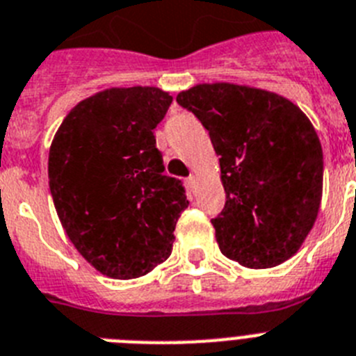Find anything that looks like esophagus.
<instances>
[{
	"mask_svg": "<svg viewBox=\"0 0 356 356\" xmlns=\"http://www.w3.org/2000/svg\"><path fill=\"white\" fill-rule=\"evenodd\" d=\"M186 184L190 190H193V188H195V177H193V175H190V177L186 179Z\"/></svg>",
	"mask_w": 356,
	"mask_h": 356,
	"instance_id": "obj_1",
	"label": "esophagus"
}]
</instances>
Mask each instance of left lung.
I'll return each instance as SVG.
<instances>
[{
  "mask_svg": "<svg viewBox=\"0 0 356 356\" xmlns=\"http://www.w3.org/2000/svg\"><path fill=\"white\" fill-rule=\"evenodd\" d=\"M220 156L225 204L211 218L222 254L268 268L298 252L323 197V148L298 105L264 89L202 84L179 92Z\"/></svg>",
  "mask_w": 356,
  "mask_h": 356,
  "instance_id": "left-lung-1",
  "label": "left lung"
}]
</instances>
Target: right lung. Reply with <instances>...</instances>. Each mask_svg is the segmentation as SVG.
Instances as JSON below:
<instances>
[{
    "instance_id": "obj_1",
    "label": "right lung",
    "mask_w": 356,
    "mask_h": 356,
    "mask_svg": "<svg viewBox=\"0 0 356 356\" xmlns=\"http://www.w3.org/2000/svg\"><path fill=\"white\" fill-rule=\"evenodd\" d=\"M172 104L157 88L107 89L80 102L49 148L55 209L76 251L102 274L132 280L172 254L188 208L181 179L165 175L154 129Z\"/></svg>"
}]
</instances>
